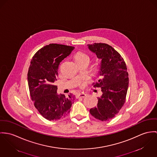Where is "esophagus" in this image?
<instances>
[{
  "label": "esophagus",
  "mask_w": 157,
  "mask_h": 157,
  "mask_svg": "<svg viewBox=\"0 0 157 157\" xmlns=\"http://www.w3.org/2000/svg\"><path fill=\"white\" fill-rule=\"evenodd\" d=\"M86 94L85 93H79V94H77L76 95V98H84L85 96H86Z\"/></svg>",
  "instance_id": "esophagus-1"
}]
</instances>
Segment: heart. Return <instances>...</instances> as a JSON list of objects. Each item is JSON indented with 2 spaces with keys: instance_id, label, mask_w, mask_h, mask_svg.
I'll list each match as a JSON object with an SVG mask.
<instances>
[{
  "instance_id": "heart-1",
  "label": "heart",
  "mask_w": 157,
  "mask_h": 157,
  "mask_svg": "<svg viewBox=\"0 0 157 157\" xmlns=\"http://www.w3.org/2000/svg\"><path fill=\"white\" fill-rule=\"evenodd\" d=\"M88 56L87 55L86 53H85L82 52H78L76 53V55H75V59L76 61H80L82 59H88Z\"/></svg>"
}]
</instances>
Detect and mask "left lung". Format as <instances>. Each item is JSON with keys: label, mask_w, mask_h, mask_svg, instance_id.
<instances>
[{"label": "left lung", "mask_w": 157, "mask_h": 157, "mask_svg": "<svg viewBox=\"0 0 157 157\" xmlns=\"http://www.w3.org/2000/svg\"><path fill=\"white\" fill-rule=\"evenodd\" d=\"M88 49L101 59L99 74L101 78L94 87H101L102 94L90 114L101 121L114 117L125 102L129 85L128 73L123 58L112 46L105 43L88 44Z\"/></svg>", "instance_id": "left-lung-1"}]
</instances>
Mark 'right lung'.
I'll list each match as a JSON object with an SVG mask.
<instances>
[{"label": "right lung", "instance_id": "right-lung-1", "mask_svg": "<svg viewBox=\"0 0 157 157\" xmlns=\"http://www.w3.org/2000/svg\"><path fill=\"white\" fill-rule=\"evenodd\" d=\"M75 49L59 44H49L35 53L28 72L30 95L40 114L48 121H57L66 117L75 96L68 98L58 94L55 81L57 80L60 63Z\"/></svg>", "mask_w": 157, "mask_h": 157}]
</instances>
